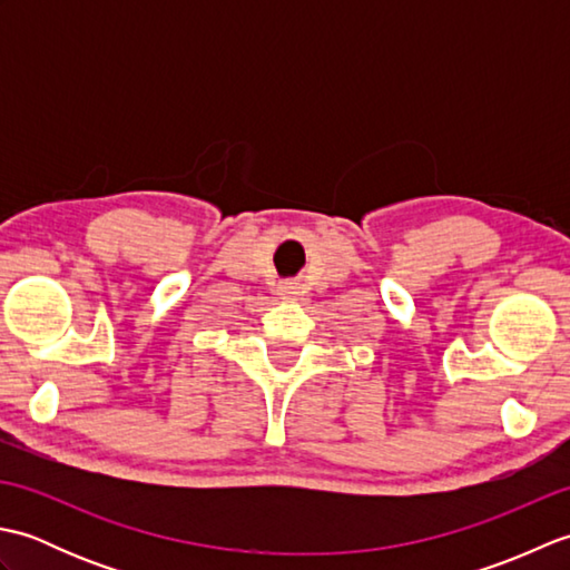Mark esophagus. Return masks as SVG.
I'll list each match as a JSON object with an SVG mask.
<instances>
[{
  "instance_id": "1",
  "label": "esophagus",
  "mask_w": 570,
  "mask_h": 570,
  "mask_svg": "<svg viewBox=\"0 0 570 570\" xmlns=\"http://www.w3.org/2000/svg\"><path fill=\"white\" fill-rule=\"evenodd\" d=\"M278 294H282L284 298H294V296L298 294V286H294V284H284L282 288H278Z\"/></svg>"
}]
</instances>
